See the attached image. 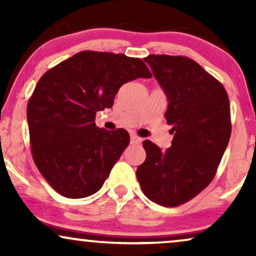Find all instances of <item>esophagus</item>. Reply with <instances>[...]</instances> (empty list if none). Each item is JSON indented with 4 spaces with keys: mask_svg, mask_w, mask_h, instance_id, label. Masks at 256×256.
<instances>
[{
    "mask_svg": "<svg viewBox=\"0 0 256 256\" xmlns=\"http://www.w3.org/2000/svg\"><path fill=\"white\" fill-rule=\"evenodd\" d=\"M142 142V138L138 137L137 134H131V144H140Z\"/></svg>",
    "mask_w": 256,
    "mask_h": 256,
    "instance_id": "obj_1",
    "label": "esophagus"
}]
</instances>
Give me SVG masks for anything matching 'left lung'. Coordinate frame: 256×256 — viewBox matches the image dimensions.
I'll list each match as a JSON object with an SVG mask.
<instances>
[{
    "mask_svg": "<svg viewBox=\"0 0 256 256\" xmlns=\"http://www.w3.org/2000/svg\"><path fill=\"white\" fill-rule=\"evenodd\" d=\"M144 61L168 100L165 118L174 136L165 152L143 142L146 158L136 176L150 201L177 207L213 180L231 136L230 101L222 84L192 58L152 54Z\"/></svg>",
    "mask_w": 256,
    "mask_h": 256,
    "instance_id": "obj_1",
    "label": "left lung"
}]
</instances>
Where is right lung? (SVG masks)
<instances>
[{"mask_svg": "<svg viewBox=\"0 0 256 256\" xmlns=\"http://www.w3.org/2000/svg\"><path fill=\"white\" fill-rule=\"evenodd\" d=\"M150 77L140 58L91 50L40 77L28 104L31 152L55 192L83 198L101 189L130 136L124 128H98L96 112L113 106L122 84Z\"/></svg>", "mask_w": 256, "mask_h": 256, "instance_id": "add662e5", "label": "right lung"}]
</instances>
